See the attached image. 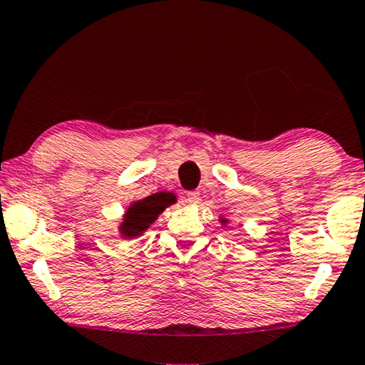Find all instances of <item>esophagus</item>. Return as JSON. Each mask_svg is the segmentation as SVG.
<instances>
[{
  "mask_svg": "<svg viewBox=\"0 0 365 365\" xmlns=\"http://www.w3.org/2000/svg\"><path fill=\"white\" fill-rule=\"evenodd\" d=\"M198 202H200V193L198 192H187V193H185V203L197 205Z\"/></svg>",
  "mask_w": 365,
  "mask_h": 365,
  "instance_id": "esophagus-1",
  "label": "esophagus"
}]
</instances>
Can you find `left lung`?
I'll return each mask as SVG.
<instances>
[{
    "label": "left lung",
    "mask_w": 365,
    "mask_h": 365,
    "mask_svg": "<svg viewBox=\"0 0 365 365\" xmlns=\"http://www.w3.org/2000/svg\"><path fill=\"white\" fill-rule=\"evenodd\" d=\"M218 220H220V223L223 225V227H228V223H230V220H228V218H225L223 215H222V217H220Z\"/></svg>",
    "instance_id": "left-lung-1"
}]
</instances>
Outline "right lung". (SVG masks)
Here are the masks:
<instances>
[{
    "mask_svg": "<svg viewBox=\"0 0 365 365\" xmlns=\"http://www.w3.org/2000/svg\"><path fill=\"white\" fill-rule=\"evenodd\" d=\"M172 203H175L173 198L163 192L152 193L145 198L132 202L122 217L119 235L124 240H132L143 235L155 223V220L163 213V210L170 207Z\"/></svg>",
    "mask_w": 365,
    "mask_h": 365,
    "instance_id": "1",
    "label": "right lung"
}]
</instances>
